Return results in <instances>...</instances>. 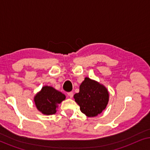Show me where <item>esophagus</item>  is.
Instances as JSON below:
<instances>
[{
	"label": "esophagus",
	"mask_w": 150,
	"mask_h": 150,
	"mask_svg": "<svg viewBox=\"0 0 150 150\" xmlns=\"http://www.w3.org/2000/svg\"><path fill=\"white\" fill-rule=\"evenodd\" d=\"M73 95H74L73 92H68V93H67V96H68L70 98L73 97Z\"/></svg>",
	"instance_id": "esophagus-1"
}]
</instances>
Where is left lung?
Listing matches in <instances>:
<instances>
[{"label": "left lung", "mask_w": 150, "mask_h": 150, "mask_svg": "<svg viewBox=\"0 0 150 150\" xmlns=\"http://www.w3.org/2000/svg\"><path fill=\"white\" fill-rule=\"evenodd\" d=\"M74 98L83 113L88 117H95L105 109L108 102V92L104 86L86 77L80 85L79 93H76Z\"/></svg>", "instance_id": "left-lung-1"}]
</instances>
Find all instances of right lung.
<instances>
[{
  "mask_svg": "<svg viewBox=\"0 0 150 150\" xmlns=\"http://www.w3.org/2000/svg\"><path fill=\"white\" fill-rule=\"evenodd\" d=\"M65 99V96L52 87L44 86L35 96L34 101L38 109L44 115H52L57 112V104Z\"/></svg>",
  "mask_w": 150,
  "mask_h": 150,
  "instance_id": "1",
  "label": "right lung"
}]
</instances>
